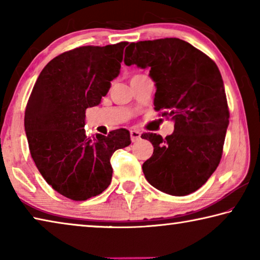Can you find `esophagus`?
<instances>
[{
	"mask_svg": "<svg viewBox=\"0 0 260 260\" xmlns=\"http://www.w3.org/2000/svg\"><path fill=\"white\" fill-rule=\"evenodd\" d=\"M131 139H132V142H138V141L141 139V133L136 129H132L131 131Z\"/></svg>",
	"mask_w": 260,
	"mask_h": 260,
	"instance_id": "obj_1",
	"label": "esophagus"
}]
</instances>
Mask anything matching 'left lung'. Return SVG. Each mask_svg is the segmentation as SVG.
Segmentation results:
<instances>
[{
	"label": "left lung",
	"mask_w": 260,
	"mask_h": 260,
	"mask_svg": "<svg viewBox=\"0 0 260 260\" xmlns=\"http://www.w3.org/2000/svg\"><path fill=\"white\" fill-rule=\"evenodd\" d=\"M124 61L150 68L157 87L155 110L174 120V132L165 139L155 133L141 135L153 146L152 156L142 165L144 177L173 196L196 191L219 165L230 122L217 64L177 38L131 43Z\"/></svg>",
	"instance_id": "8db88e82"
}]
</instances>
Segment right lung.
Masks as SVG:
<instances>
[{
	"label": "right lung",
	"mask_w": 260,
	"mask_h": 260,
	"mask_svg": "<svg viewBox=\"0 0 260 260\" xmlns=\"http://www.w3.org/2000/svg\"><path fill=\"white\" fill-rule=\"evenodd\" d=\"M128 42L83 46L65 51L39 76L25 110V132L33 160L52 189L86 201L109 187L110 158L131 144L125 128L88 138L86 110L101 103L120 71Z\"/></svg>",
	"instance_id": "right-lung-1"
}]
</instances>
